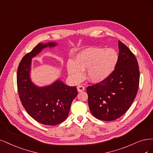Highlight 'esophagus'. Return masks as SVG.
<instances>
[{
  "label": "esophagus",
  "instance_id": "34e87169",
  "mask_svg": "<svg viewBox=\"0 0 153 153\" xmlns=\"http://www.w3.org/2000/svg\"><path fill=\"white\" fill-rule=\"evenodd\" d=\"M77 91L79 92H81V91H84V89H85V88H84V86H82V85H79L77 87Z\"/></svg>",
  "mask_w": 153,
  "mask_h": 153
}]
</instances>
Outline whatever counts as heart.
<instances>
[{"instance_id": "obj_1", "label": "heart", "mask_w": 153, "mask_h": 153, "mask_svg": "<svg viewBox=\"0 0 153 153\" xmlns=\"http://www.w3.org/2000/svg\"><path fill=\"white\" fill-rule=\"evenodd\" d=\"M118 55L113 48L89 47L79 52L76 60H68V74L74 81L79 82L83 71L87 69V77L93 82H100L108 78L117 64Z\"/></svg>"}]
</instances>
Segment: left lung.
I'll return each mask as SVG.
<instances>
[{
    "mask_svg": "<svg viewBox=\"0 0 153 153\" xmlns=\"http://www.w3.org/2000/svg\"><path fill=\"white\" fill-rule=\"evenodd\" d=\"M118 60L115 70L103 81L88 86V105L93 115L112 121L129 109L137 93L140 72L136 57L118 41Z\"/></svg>",
    "mask_w": 153,
    "mask_h": 153,
    "instance_id": "8db88e82",
    "label": "left lung"
}]
</instances>
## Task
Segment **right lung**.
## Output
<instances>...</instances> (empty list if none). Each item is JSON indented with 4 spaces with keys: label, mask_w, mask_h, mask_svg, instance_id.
<instances>
[{
    "label": "right lung",
    "mask_w": 153,
    "mask_h": 153,
    "mask_svg": "<svg viewBox=\"0 0 153 153\" xmlns=\"http://www.w3.org/2000/svg\"><path fill=\"white\" fill-rule=\"evenodd\" d=\"M56 45L54 42L38 44L23 56L17 72V86L22 106L33 118L46 126H56L64 122L77 94L76 86H69L60 80L45 87H38L31 81V59L44 48Z\"/></svg>",
    "instance_id": "1"
}]
</instances>
